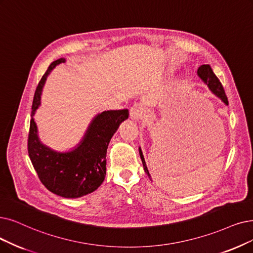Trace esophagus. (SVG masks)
<instances>
[{
	"label": "esophagus",
	"instance_id": "1",
	"mask_svg": "<svg viewBox=\"0 0 253 253\" xmlns=\"http://www.w3.org/2000/svg\"><path fill=\"white\" fill-rule=\"evenodd\" d=\"M143 115V109L139 106H133L129 110V116L132 119L139 120L142 118Z\"/></svg>",
	"mask_w": 253,
	"mask_h": 253
}]
</instances>
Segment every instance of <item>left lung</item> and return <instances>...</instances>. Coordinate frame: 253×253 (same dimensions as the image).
Listing matches in <instances>:
<instances>
[{
    "label": "left lung",
    "instance_id": "obj_1",
    "mask_svg": "<svg viewBox=\"0 0 253 253\" xmlns=\"http://www.w3.org/2000/svg\"><path fill=\"white\" fill-rule=\"evenodd\" d=\"M197 74L199 76V78L204 81V82L209 86V88L211 89V91L213 92L214 94H216L218 97H220L222 99V102H223L225 105H228V99H227V96L225 94V91H224V88L223 86H222L221 82L219 81V79L216 77V75L214 74L213 69H211V67L209 65V64H204L201 65L198 70H197ZM139 154H140V158H141V161H142V164H143V168H144V171L145 173L148 175L149 178L150 177V174L148 172V169L146 167V163L144 161V158H143V155H142V151H141V149L139 148Z\"/></svg>",
    "mask_w": 253,
    "mask_h": 253
}]
</instances>
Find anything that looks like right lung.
I'll use <instances>...</instances> for the list:
<instances>
[{
	"label": "right lung",
	"mask_w": 253,
	"mask_h": 253,
	"mask_svg": "<svg viewBox=\"0 0 253 253\" xmlns=\"http://www.w3.org/2000/svg\"><path fill=\"white\" fill-rule=\"evenodd\" d=\"M65 62L60 58L50 63L36 87L32 116L40 105V95L46 77L56 65ZM128 117V110H110L98 114L89 126L82 142L68 153H57L42 144L34 118L30 120L28 153L40 181L54 194L78 198L95 191L106 176V155L111 138L119 125Z\"/></svg>",
	"instance_id": "add662e5"
}]
</instances>
